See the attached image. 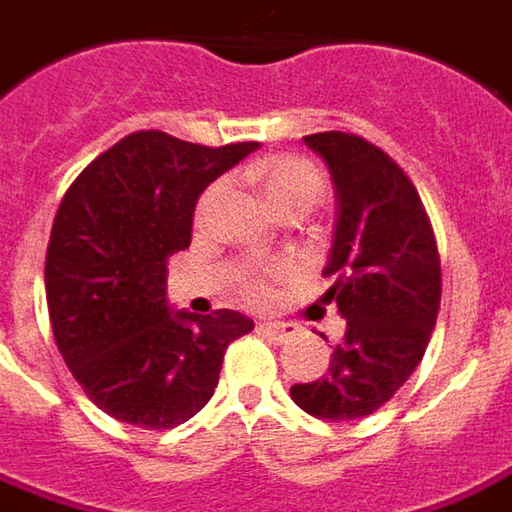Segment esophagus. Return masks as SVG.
Listing matches in <instances>:
<instances>
[{"instance_id":"1","label":"esophagus","mask_w":512,"mask_h":512,"mask_svg":"<svg viewBox=\"0 0 512 512\" xmlns=\"http://www.w3.org/2000/svg\"><path fill=\"white\" fill-rule=\"evenodd\" d=\"M260 334L272 343H289L297 334V328L289 326V323H260Z\"/></svg>"}]
</instances>
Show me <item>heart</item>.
Segmentation results:
<instances>
[{
    "label": "heart",
    "mask_w": 512,
    "mask_h": 512,
    "mask_svg": "<svg viewBox=\"0 0 512 512\" xmlns=\"http://www.w3.org/2000/svg\"><path fill=\"white\" fill-rule=\"evenodd\" d=\"M249 178L260 186L263 198L277 215H286V212L306 215L323 195V175L303 155H272L266 161H257L255 167H249ZM221 192V184L203 189L198 206H195V223L209 221ZM272 277L274 272H243L238 277L240 297L246 303L266 306L272 300Z\"/></svg>",
    "instance_id": "1"
}]
</instances>
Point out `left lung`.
<instances>
[{"instance_id": "1", "label": "left lung", "mask_w": 512, "mask_h": 512, "mask_svg": "<svg viewBox=\"0 0 512 512\" xmlns=\"http://www.w3.org/2000/svg\"><path fill=\"white\" fill-rule=\"evenodd\" d=\"M331 169L337 226L326 300L345 317L323 379L291 385L317 419L340 422L379 411L414 374L431 343L442 300V266L419 192L397 161L357 133L303 138Z\"/></svg>"}]
</instances>
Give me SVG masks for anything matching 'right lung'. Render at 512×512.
<instances>
[{"label": "right lung", "mask_w": 512, "mask_h": 512, "mask_svg": "<svg viewBox=\"0 0 512 512\" xmlns=\"http://www.w3.org/2000/svg\"><path fill=\"white\" fill-rule=\"evenodd\" d=\"M255 147L138 130L64 192L45 257L50 326L84 394L118 422L169 431L192 419L229 343L255 328L240 311L167 306V260L189 246L201 192Z\"/></svg>", "instance_id": "1"}]
</instances>
